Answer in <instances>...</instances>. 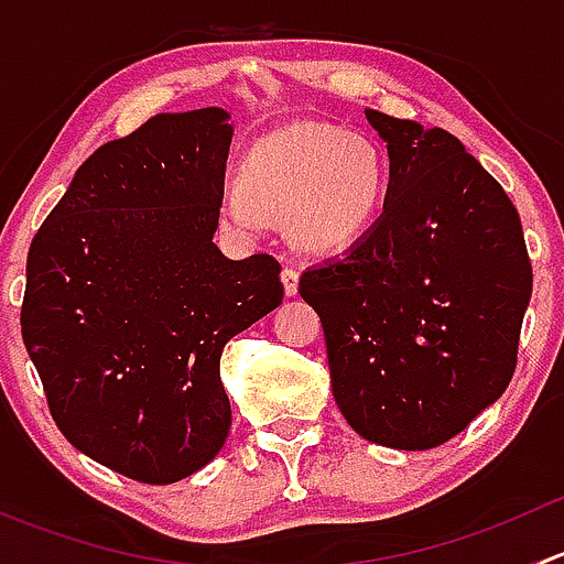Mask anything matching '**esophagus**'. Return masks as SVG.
<instances>
[{
	"mask_svg": "<svg viewBox=\"0 0 564 564\" xmlns=\"http://www.w3.org/2000/svg\"><path fill=\"white\" fill-rule=\"evenodd\" d=\"M281 281H283V292H286V297H294V294H297V289H300L297 267H292V264L283 267V270H281Z\"/></svg>",
	"mask_w": 564,
	"mask_h": 564,
	"instance_id": "1",
	"label": "esophagus"
}]
</instances>
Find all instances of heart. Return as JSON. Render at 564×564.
Listing matches in <instances>:
<instances>
[{"mask_svg": "<svg viewBox=\"0 0 564 564\" xmlns=\"http://www.w3.org/2000/svg\"><path fill=\"white\" fill-rule=\"evenodd\" d=\"M388 158L366 133L294 122L248 147L240 176L220 196V215L246 237L286 215L289 235L311 253H340L377 224L388 198Z\"/></svg>", "mask_w": 564, "mask_h": 564, "instance_id": "obj_1", "label": "heart"}]
</instances>
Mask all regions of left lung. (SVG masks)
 I'll list each match as a JSON object with an SVG mask.
<instances>
[{"label":"left lung","mask_w":564,"mask_h":564,"mask_svg":"<svg viewBox=\"0 0 564 564\" xmlns=\"http://www.w3.org/2000/svg\"><path fill=\"white\" fill-rule=\"evenodd\" d=\"M366 117L390 152L384 213L305 270L300 294L322 318L346 423L377 445L431 451L508 390L532 264L513 202L456 135Z\"/></svg>","instance_id":"left-lung-1"}]
</instances>
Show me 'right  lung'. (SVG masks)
Segmentation results:
<instances>
[{
    "instance_id": "obj_1",
    "label": "right lung",
    "mask_w": 564,
    "mask_h": 564,
    "mask_svg": "<svg viewBox=\"0 0 564 564\" xmlns=\"http://www.w3.org/2000/svg\"><path fill=\"white\" fill-rule=\"evenodd\" d=\"M229 113H158L84 161L26 256L21 335L56 429L108 469L166 486L231 429L220 355L278 308L281 264L213 242Z\"/></svg>"
}]
</instances>
